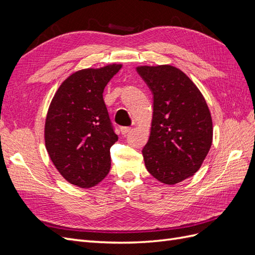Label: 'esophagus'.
<instances>
[{
    "label": "esophagus",
    "instance_id": "1",
    "mask_svg": "<svg viewBox=\"0 0 255 255\" xmlns=\"http://www.w3.org/2000/svg\"><path fill=\"white\" fill-rule=\"evenodd\" d=\"M129 130H130V128H129V127H121V128H120V132H121L122 135L128 134V133L129 132Z\"/></svg>",
    "mask_w": 255,
    "mask_h": 255
}]
</instances>
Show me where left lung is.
Returning <instances> with one entry per match:
<instances>
[{"instance_id":"8db88e82","label":"left lung","mask_w":255,"mask_h":255,"mask_svg":"<svg viewBox=\"0 0 255 255\" xmlns=\"http://www.w3.org/2000/svg\"><path fill=\"white\" fill-rule=\"evenodd\" d=\"M153 94L149 140L142 149L146 170L166 185L194 175L213 141V121L201 91L170 65L138 66Z\"/></svg>"}]
</instances>
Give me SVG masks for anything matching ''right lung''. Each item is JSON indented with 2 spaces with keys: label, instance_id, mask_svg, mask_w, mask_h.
Returning <instances> with one entry per match:
<instances>
[{
  "label": "right lung",
  "instance_id": "1",
  "mask_svg": "<svg viewBox=\"0 0 255 255\" xmlns=\"http://www.w3.org/2000/svg\"><path fill=\"white\" fill-rule=\"evenodd\" d=\"M121 68V64H111L76 71L61 83L50 103L45 149L58 172L78 187H94L110 172V149L118 136L103 91Z\"/></svg>",
  "mask_w": 255,
  "mask_h": 255
}]
</instances>
